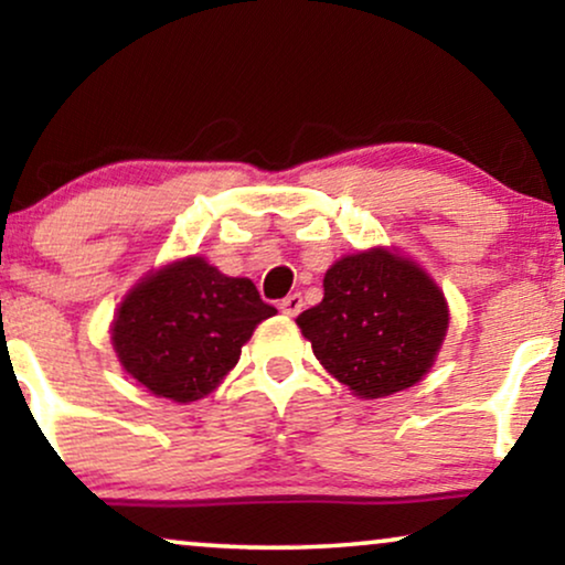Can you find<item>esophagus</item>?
Returning a JSON list of instances; mask_svg holds the SVG:
<instances>
[{
    "label": "esophagus",
    "mask_w": 565,
    "mask_h": 565,
    "mask_svg": "<svg viewBox=\"0 0 565 565\" xmlns=\"http://www.w3.org/2000/svg\"><path fill=\"white\" fill-rule=\"evenodd\" d=\"M302 307H305L302 295H289V297H284L281 302H278V310H281L284 315H291V318L302 312Z\"/></svg>",
    "instance_id": "34e87169"
}]
</instances>
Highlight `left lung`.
Segmentation results:
<instances>
[{
    "mask_svg": "<svg viewBox=\"0 0 565 565\" xmlns=\"http://www.w3.org/2000/svg\"><path fill=\"white\" fill-rule=\"evenodd\" d=\"M322 289L297 326L338 382L385 397L424 377L449 326L445 295L424 270L387 250L356 253L328 268Z\"/></svg>",
    "mask_w": 565,
    "mask_h": 565,
    "instance_id": "1",
    "label": "left lung"
}]
</instances>
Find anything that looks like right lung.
<instances>
[{"label":"right lung","mask_w":565,"mask_h":565,"mask_svg":"<svg viewBox=\"0 0 565 565\" xmlns=\"http://www.w3.org/2000/svg\"><path fill=\"white\" fill-rule=\"evenodd\" d=\"M276 315L250 278L224 276L188 258L147 276L113 322L124 370L149 393L191 403L237 364L255 326Z\"/></svg>","instance_id":"right-lung-1"}]
</instances>
